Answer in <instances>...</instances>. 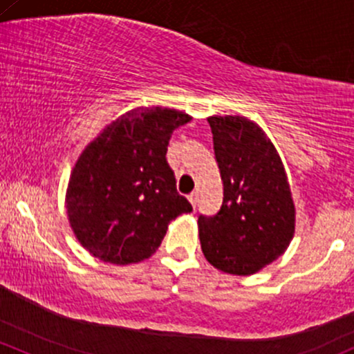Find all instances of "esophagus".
Here are the masks:
<instances>
[{
	"mask_svg": "<svg viewBox=\"0 0 354 354\" xmlns=\"http://www.w3.org/2000/svg\"><path fill=\"white\" fill-rule=\"evenodd\" d=\"M188 200H189V203L193 205V208H196V203H198V195H196V193H192V195H188Z\"/></svg>",
	"mask_w": 354,
	"mask_h": 354,
	"instance_id": "esophagus-1",
	"label": "esophagus"
}]
</instances>
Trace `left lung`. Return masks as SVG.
<instances>
[{
	"label": "left lung",
	"mask_w": 354,
	"mask_h": 354,
	"mask_svg": "<svg viewBox=\"0 0 354 354\" xmlns=\"http://www.w3.org/2000/svg\"><path fill=\"white\" fill-rule=\"evenodd\" d=\"M223 201L215 215H200V242L213 267L250 275L284 254L294 235V203L284 166L252 120L208 119Z\"/></svg>",
	"instance_id": "left-lung-1"
}]
</instances>
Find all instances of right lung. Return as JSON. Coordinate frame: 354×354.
Instances as JSON below:
<instances>
[{
  "mask_svg": "<svg viewBox=\"0 0 354 354\" xmlns=\"http://www.w3.org/2000/svg\"><path fill=\"white\" fill-rule=\"evenodd\" d=\"M189 115L141 107L120 115L73 168L67 213L79 242L104 262L126 266L156 252L168 223L193 212L166 161L174 129Z\"/></svg>",
  "mask_w": 354,
  "mask_h": 354,
  "instance_id": "add662e5",
  "label": "right lung"
}]
</instances>
